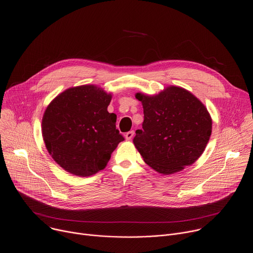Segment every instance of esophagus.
<instances>
[{
    "label": "esophagus",
    "instance_id": "esophagus-1",
    "mask_svg": "<svg viewBox=\"0 0 253 253\" xmlns=\"http://www.w3.org/2000/svg\"><path fill=\"white\" fill-rule=\"evenodd\" d=\"M134 134H135V132H134L133 130H132V131H129V132H127V133L125 134V138H126V140H131V139L133 138Z\"/></svg>",
    "mask_w": 253,
    "mask_h": 253
}]
</instances>
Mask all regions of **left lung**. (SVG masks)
I'll return each mask as SVG.
<instances>
[{"mask_svg": "<svg viewBox=\"0 0 253 253\" xmlns=\"http://www.w3.org/2000/svg\"><path fill=\"white\" fill-rule=\"evenodd\" d=\"M144 122L134 145L143 160L161 174L182 171L203 154L211 134L205 105L188 90L170 86L156 96L137 93Z\"/></svg>", "mask_w": 253, "mask_h": 253, "instance_id": "left-lung-1", "label": "left lung"}]
</instances>
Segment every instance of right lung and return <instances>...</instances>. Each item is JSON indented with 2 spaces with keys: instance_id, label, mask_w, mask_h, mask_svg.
Returning <instances> with one entry per match:
<instances>
[{
  "instance_id": "add662e5",
  "label": "right lung",
  "mask_w": 253,
  "mask_h": 253,
  "mask_svg": "<svg viewBox=\"0 0 253 253\" xmlns=\"http://www.w3.org/2000/svg\"><path fill=\"white\" fill-rule=\"evenodd\" d=\"M111 94L94 85L69 88L56 96L42 117V137L53 160L75 176L103 170L124 137L107 107Z\"/></svg>"
}]
</instances>
